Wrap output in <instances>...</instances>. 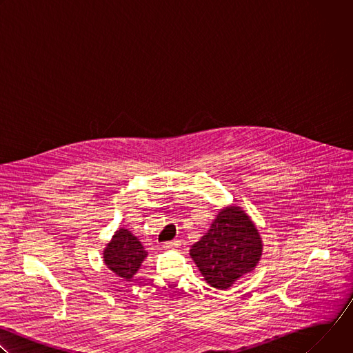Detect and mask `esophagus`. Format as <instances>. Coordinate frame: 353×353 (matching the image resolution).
I'll return each instance as SVG.
<instances>
[{
  "instance_id": "esophagus-1",
  "label": "esophagus",
  "mask_w": 353,
  "mask_h": 353,
  "mask_svg": "<svg viewBox=\"0 0 353 353\" xmlns=\"http://www.w3.org/2000/svg\"><path fill=\"white\" fill-rule=\"evenodd\" d=\"M180 245V241L179 240H172V241H166L165 244H163V247L166 248V250H172V248H177Z\"/></svg>"
}]
</instances>
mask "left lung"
I'll list each match as a JSON object with an SVG mask.
<instances>
[{
    "instance_id": "1",
    "label": "left lung",
    "mask_w": 353,
    "mask_h": 353,
    "mask_svg": "<svg viewBox=\"0 0 353 353\" xmlns=\"http://www.w3.org/2000/svg\"><path fill=\"white\" fill-rule=\"evenodd\" d=\"M263 243L254 223L237 207L222 210L211 229L192 244L190 256L204 279L216 289H229L251 272L261 257Z\"/></svg>"
}]
</instances>
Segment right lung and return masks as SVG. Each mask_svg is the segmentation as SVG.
Returning <instances> with one entry per match:
<instances>
[{"instance_id":"add662e5","label":"right lung","mask_w":353,"mask_h":353,"mask_svg":"<svg viewBox=\"0 0 353 353\" xmlns=\"http://www.w3.org/2000/svg\"><path fill=\"white\" fill-rule=\"evenodd\" d=\"M106 265L124 279H131L146 257L141 241L127 229H120L105 248Z\"/></svg>"}]
</instances>
